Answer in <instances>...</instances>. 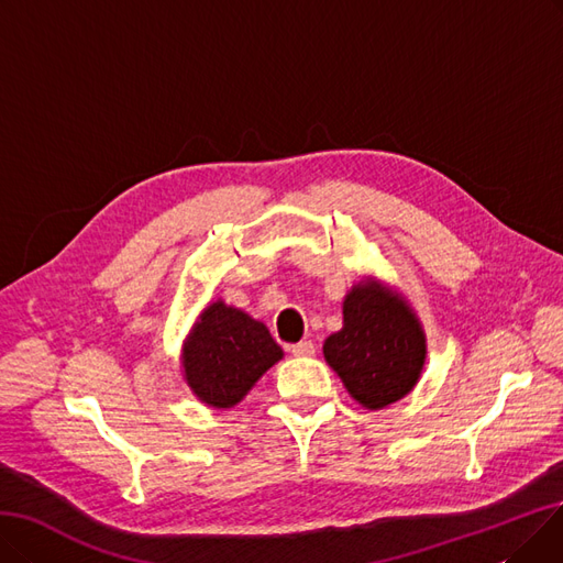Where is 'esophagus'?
Returning <instances> with one entry per match:
<instances>
[{"instance_id": "1", "label": "esophagus", "mask_w": 563, "mask_h": 563, "mask_svg": "<svg viewBox=\"0 0 563 563\" xmlns=\"http://www.w3.org/2000/svg\"><path fill=\"white\" fill-rule=\"evenodd\" d=\"M288 351L294 353L296 357H309V355L317 353V346H313V342H309V340H302V342H298V344L290 346Z\"/></svg>"}]
</instances>
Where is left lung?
Wrapping results in <instances>:
<instances>
[{
	"mask_svg": "<svg viewBox=\"0 0 563 563\" xmlns=\"http://www.w3.org/2000/svg\"><path fill=\"white\" fill-rule=\"evenodd\" d=\"M323 355L349 395L378 411L413 390L427 342L407 300L376 279H363L346 294L344 325L328 336Z\"/></svg>",
	"mask_w": 563,
	"mask_h": 563,
	"instance_id": "left-lung-1",
	"label": "left lung"
}]
</instances>
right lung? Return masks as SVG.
<instances>
[{
  "mask_svg": "<svg viewBox=\"0 0 563 563\" xmlns=\"http://www.w3.org/2000/svg\"><path fill=\"white\" fill-rule=\"evenodd\" d=\"M282 357V346L261 321L214 300L187 336L183 369L200 401L212 409H231Z\"/></svg>",
  "mask_w": 563,
  "mask_h": 563,
  "instance_id": "1",
  "label": "right lung"
}]
</instances>
